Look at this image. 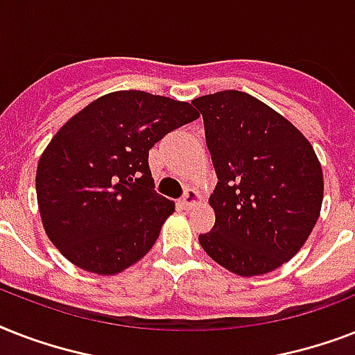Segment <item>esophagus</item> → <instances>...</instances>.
I'll list each match as a JSON object with an SVG mask.
<instances>
[{"label": "esophagus", "mask_w": 355, "mask_h": 355, "mask_svg": "<svg viewBox=\"0 0 355 355\" xmlns=\"http://www.w3.org/2000/svg\"><path fill=\"white\" fill-rule=\"evenodd\" d=\"M199 202H200V195L191 188L186 189V193L178 199V206L184 208V210H189V208H193V206L199 205Z\"/></svg>", "instance_id": "34e87169"}]
</instances>
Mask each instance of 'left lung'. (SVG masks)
I'll use <instances>...</instances> for the list:
<instances>
[{
	"instance_id": "obj_1",
	"label": "left lung",
	"mask_w": 355,
	"mask_h": 355,
	"mask_svg": "<svg viewBox=\"0 0 355 355\" xmlns=\"http://www.w3.org/2000/svg\"><path fill=\"white\" fill-rule=\"evenodd\" d=\"M217 173L206 254L239 276L278 269L302 248L322 206L313 147L286 118L245 92L193 99Z\"/></svg>"
}]
</instances>
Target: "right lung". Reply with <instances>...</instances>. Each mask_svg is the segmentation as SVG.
Returning a JSON list of instances; mask_svg holds the SVG:
<instances>
[{
  "mask_svg": "<svg viewBox=\"0 0 355 355\" xmlns=\"http://www.w3.org/2000/svg\"><path fill=\"white\" fill-rule=\"evenodd\" d=\"M197 118L189 103L123 90L55 134L38 162L36 195L47 236L71 263L116 275L149 252L175 211L156 193L149 149Z\"/></svg>",
  "mask_w": 355,
  "mask_h": 355,
  "instance_id": "obj_1",
  "label": "right lung"
}]
</instances>
